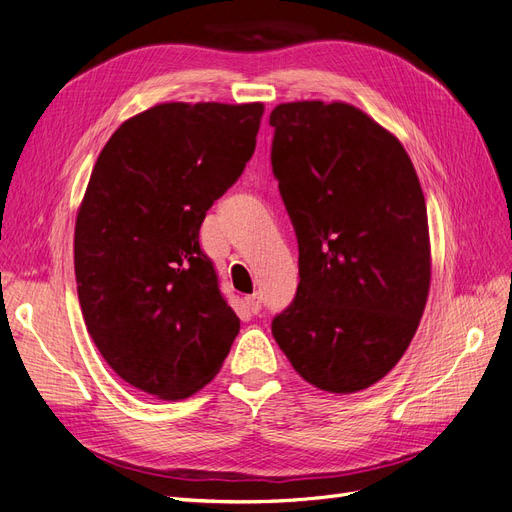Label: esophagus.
<instances>
[{
	"label": "esophagus",
	"instance_id": "obj_1",
	"mask_svg": "<svg viewBox=\"0 0 512 512\" xmlns=\"http://www.w3.org/2000/svg\"><path fill=\"white\" fill-rule=\"evenodd\" d=\"M245 303H247V307H250L252 314H258L262 307V297L258 292H254V294H250V297H245Z\"/></svg>",
	"mask_w": 512,
	"mask_h": 512
}]
</instances>
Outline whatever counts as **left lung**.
I'll return each instance as SVG.
<instances>
[{
    "label": "left lung",
    "mask_w": 512,
    "mask_h": 512,
    "mask_svg": "<svg viewBox=\"0 0 512 512\" xmlns=\"http://www.w3.org/2000/svg\"><path fill=\"white\" fill-rule=\"evenodd\" d=\"M269 123L301 277L273 337L316 389L363 391L399 363L425 312L421 183L399 138L348 102L277 104Z\"/></svg>",
    "instance_id": "obj_1"
}]
</instances>
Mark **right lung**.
Wrapping results in <instances>:
<instances>
[{
  "mask_svg": "<svg viewBox=\"0 0 512 512\" xmlns=\"http://www.w3.org/2000/svg\"><path fill=\"white\" fill-rule=\"evenodd\" d=\"M262 113V102L156 104L121 123L91 170L76 290L96 348L138 391L194 395L235 342L239 318L198 230L250 162Z\"/></svg>",
  "mask_w": 512,
  "mask_h": 512,
  "instance_id": "add662e5",
  "label": "right lung"
}]
</instances>
